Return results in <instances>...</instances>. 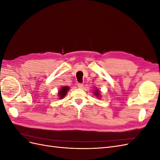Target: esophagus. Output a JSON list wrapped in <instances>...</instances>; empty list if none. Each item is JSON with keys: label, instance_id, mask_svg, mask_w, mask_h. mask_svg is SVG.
<instances>
[{"label": "esophagus", "instance_id": "1", "mask_svg": "<svg viewBox=\"0 0 160 160\" xmlns=\"http://www.w3.org/2000/svg\"><path fill=\"white\" fill-rule=\"evenodd\" d=\"M77 86H78V88L79 89H82L83 88V83H78L77 84Z\"/></svg>", "mask_w": 160, "mask_h": 160}]
</instances>
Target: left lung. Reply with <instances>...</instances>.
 Segmentation results:
<instances>
[{
    "mask_svg": "<svg viewBox=\"0 0 160 160\" xmlns=\"http://www.w3.org/2000/svg\"><path fill=\"white\" fill-rule=\"evenodd\" d=\"M94 95L96 96V97H98V98H99L100 97V91L98 90V89H96V90H95V91H94Z\"/></svg>",
    "mask_w": 160,
    "mask_h": 160,
    "instance_id": "8db88e82",
    "label": "left lung"
}]
</instances>
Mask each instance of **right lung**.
<instances>
[{
    "label": "right lung",
    "mask_w": 160,
    "mask_h": 160,
    "mask_svg": "<svg viewBox=\"0 0 160 160\" xmlns=\"http://www.w3.org/2000/svg\"><path fill=\"white\" fill-rule=\"evenodd\" d=\"M69 90V88L68 86H64L62 87L60 89V90L59 91V99H62L65 98V96L66 95L67 91Z\"/></svg>",
    "instance_id": "1"
}]
</instances>
